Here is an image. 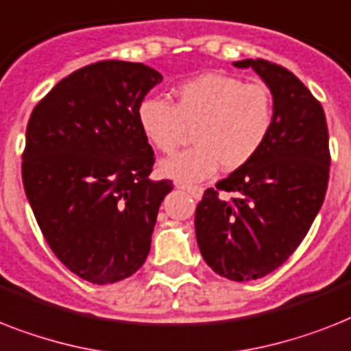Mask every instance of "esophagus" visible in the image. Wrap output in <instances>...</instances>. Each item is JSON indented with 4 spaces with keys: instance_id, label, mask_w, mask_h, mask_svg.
<instances>
[{
    "instance_id": "esophagus-1",
    "label": "esophagus",
    "mask_w": 351,
    "mask_h": 351,
    "mask_svg": "<svg viewBox=\"0 0 351 351\" xmlns=\"http://www.w3.org/2000/svg\"><path fill=\"white\" fill-rule=\"evenodd\" d=\"M175 185L178 187V189L187 191V193H189L193 198H196V200H198V198H202V193H204V189H202V187H198V185H185V184H180V182H176Z\"/></svg>"
}]
</instances>
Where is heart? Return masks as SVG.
Segmentation results:
<instances>
[{
    "mask_svg": "<svg viewBox=\"0 0 351 351\" xmlns=\"http://www.w3.org/2000/svg\"><path fill=\"white\" fill-rule=\"evenodd\" d=\"M175 102L146 97L136 108L142 135L155 149L173 153L193 126L196 146L160 162V173L198 182L220 166L238 169L258 155L274 122L272 93L263 82H241L229 73L207 72L175 88Z\"/></svg>",
    "mask_w": 351,
    "mask_h": 351,
    "instance_id": "heart-1",
    "label": "heart"
}]
</instances>
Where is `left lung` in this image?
<instances>
[{
  "label": "left lung",
  "mask_w": 351,
  "mask_h": 351,
  "mask_svg": "<svg viewBox=\"0 0 351 351\" xmlns=\"http://www.w3.org/2000/svg\"><path fill=\"white\" fill-rule=\"evenodd\" d=\"M234 66L252 68L267 82L274 122L252 160L205 191L195 229L216 274L250 281L283 265L315 220L328 187V126L321 102L287 68L265 59Z\"/></svg>",
  "instance_id": "8db88e82"
}]
</instances>
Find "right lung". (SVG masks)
<instances>
[{"label":"right lung","instance_id":"add662e5","mask_svg":"<svg viewBox=\"0 0 351 351\" xmlns=\"http://www.w3.org/2000/svg\"><path fill=\"white\" fill-rule=\"evenodd\" d=\"M160 81L142 62H93L57 82L28 121L27 198L57 259L90 283L141 269L173 189L149 178L155 153L136 122V108Z\"/></svg>","mask_w":351,"mask_h":351}]
</instances>
